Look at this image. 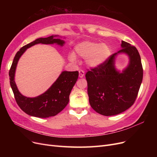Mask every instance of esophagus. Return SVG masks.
I'll return each mask as SVG.
<instances>
[{
  "mask_svg": "<svg viewBox=\"0 0 157 157\" xmlns=\"http://www.w3.org/2000/svg\"><path fill=\"white\" fill-rule=\"evenodd\" d=\"M78 73H79V74H78V76H79L80 78L84 77V71L83 70H79Z\"/></svg>",
  "mask_w": 157,
  "mask_h": 157,
  "instance_id": "34e87169",
  "label": "esophagus"
}]
</instances>
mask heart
<instances>
[{"mask_svg":"<svg viewBox=\"0 0 157 157\" xmlns=\"http://www.w3.org/2000/svg\"><path fill=\"white\" fill-rule=\"evenodd\" d=\"M75 54L80 58L86 59V63L90 67H98L102 65L111 56V48L105 43H98L92 41H83L75 48ZM71 62H76L77 58L73 53L69 55Z\"/></svg>","mask_w":157,"mask_h":157,"instance_id":"1","label":"heart"}]
</instances>
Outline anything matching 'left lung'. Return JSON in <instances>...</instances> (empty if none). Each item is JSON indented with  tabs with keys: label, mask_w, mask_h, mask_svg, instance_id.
<instances>
[{
	"label": "left lung",
	"mask_w": 157,
	"mask_h": 157,
	"mask_svg": "<svg viewBox=\"0 0 157 157\" xmlns=\"http://www.w3.org/2000/svg\"><path fill=\"white\" fill-rule=\"evenodd\" d=\"M121 46V50L86 74L90 105L104 116L116 115L129 109L136 100L143 79L138 51L123 40ZM121 53L126 54L129 61L127 67L120 71L115 67V60Z\"/></svg>",
	"instance_id": "8db88e82"
}]
</instances>
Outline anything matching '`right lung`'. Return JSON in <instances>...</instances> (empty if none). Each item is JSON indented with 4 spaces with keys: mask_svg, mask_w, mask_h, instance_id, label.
<instances>
[{
    "mask_svg": "<svg viewBox=\"0 0 157 157\" xmlns=\"http://www.w3.org/2000/svg\"><path fill=\"white\" fill-rule=\"evenodd\" d=\"M59 35H52L47 38H39L23 46L14 57L9 71L10 83L17 105L27 115L39 118H48L58 115L67 106L69 95L78 79V71L61 72L59 77L45 92L35 98H28L19 91L15 82V73L18 61L27 48L37 44H56L63 46L65 41Z\"/></svg>",
    "mask_w": 157,
    "mask_h": 157,
    "instance_id": "obj_1",
    "label": "right lung"
}]
</instances>
